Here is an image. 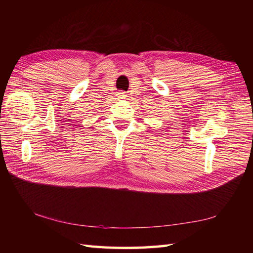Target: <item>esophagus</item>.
<instances>
[{"mask_svg": "<svg viewBox=\"0 0 253 253\" xmlns=\"http://www.w3.org/2000/svg\"><path fill=\"white\" fill-rule=\"evenodd\" d=\"M125 97H126L125 93H120V98H125Z\"/></svg>", "mask_w": 253, "mask_h": 253, "instance_id": "esophagus-1", "label": "esophagus"}]
</instances>
